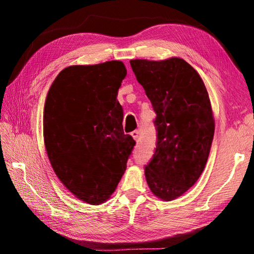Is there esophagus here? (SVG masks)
I'll use <instances>...</instances> for the list:
<instances>
[{
	"label": "esophagus",
	"mask_w": 254,
	"mask_h": 254,
	"mask_svg": "<svg viewBox=\"0 0 254 254\" xmlns=\"http://www.w3.org/2000/svg\"><path fill=\"white\" fill-rule=\"evenodd\" d=\"M131 135L133 136V139H134L135 141H139V139H140V131L139 130H134V131L131 133Z\"/></svg>",
	"instance_id": "34e87169"
}]
</instances>
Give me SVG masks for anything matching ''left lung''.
Returning <instances> with one entry per match:
<instances>
[{"instance_id": "1", "label": "left lung", "mask_w": 254, "mask_h": 254, "mask_svg": "<svg viewBox=\"0 0 254 254\" xmlns=\"http://www.w3.org/2000/svg\"><path fill=\"white\" fill-rule=\"evenodd\" d=\"M130 64L157 114V142L145 178L154 195L173 200L198 180L207 162L215 128L208 93L184 59Z\"/></svg>"}]
</instances>
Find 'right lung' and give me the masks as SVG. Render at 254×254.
I'll list each match as a JSON object with an SVG mask.
<instances>
[{"label": "right lung", "mask_w": 254, "mask_h": 254, "mask_svg": "<svg viewBox=\"0 0 254 254\" xmlns=\"http://www.w3.org/2000/svg\"><path fill=\"white\" fill-rule=\"evenodd\" d=\"M127 76L119 60L70 66L51 84L44 111V137L51 166L67 189L92 205L113 194L135 141L123 132L117 100Z\"/></svg>", "instance_id": "obj_1"}]
</instances>
